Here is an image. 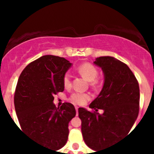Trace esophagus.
<instances>
[{"label":"esophagus","mask_w":154,"mask_h":154,"mask_svg":"<svg viewBox=\"0 0 154 154\" xmlns=\"http://www.w3.org/2000/svg\"><path fill=\"white\" fill-rule=\"evenodd\" d=\"M75 110H76V116H78L79 114V107L75 106Z\"/></svg>","instance_id":"1"}]
</instances>
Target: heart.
I'll return each mask as SVG.
<instances>
[{
  "mask_svg": "<svg viewBox=\"0 0 154 154\" xmlns=\"http://www.w3.org/2000/svg\"><path fill=\"white\" fill-rule=\"evenodd\" d=\"M77 71L84 79L90 82L92 86H96L99 85V81L96 79L98 75V69L93 65L90 63L82 64L77 68ZM62 84L65 89H69L71 87V76L69 73H65L64 75L62 78ZM91 96L89 93L75 92L71 95L69 100L74 104L83 105L89 100Z\"/></svg>",
  "mask_w": 154,
  "mask_h": 154,
  "instance_id": "b5f03b06",
  "label": "heart"
}]
</instances>
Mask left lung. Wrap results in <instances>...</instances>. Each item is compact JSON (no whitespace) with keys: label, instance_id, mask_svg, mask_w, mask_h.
<instances>
[{"label":"left lung","instance_id":"1","mask_svg":"<svg viewBox=\"0 0 154 154\" xmlns=\"http://www.w3.org/2000/svg\"><path fill=\"white\" fill-rule=\"evenodd\" d=\"M104 83L99 96L89 105L94 112L79 109L85 143L93 150L105 149L128 134L139 114L140 89L133 72L123 62L111 56L96 58ZM98 109H103L99 114Z\"/></svg>","mask_w":154,"mask_h":154}]
</instances>
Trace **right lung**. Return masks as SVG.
<instances>
[{"mask_svg":"<svg viewBox=\"0 0 154 154\" xmlns=\"http://www.w3.org/2000/svg\"><path fill=\"white\" fill-rule=\"evenodd\" d=\"M72 65L61 57H40L22 71L14 93L16 114L23 131L54 151L67 142L69 123L76 114L71 103L57 108L53 103L54 96L64 91L62 78Z\"/></svg>","mask_w":154,"mask_h":154,"instance_id":"obj_1","label":"right lung"}]
</instances>
